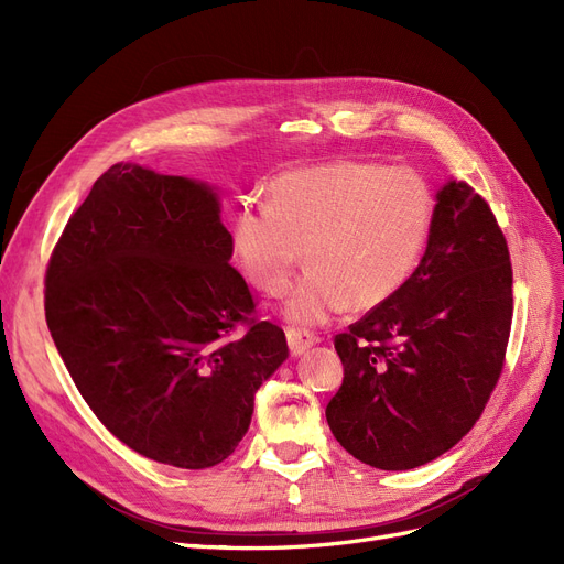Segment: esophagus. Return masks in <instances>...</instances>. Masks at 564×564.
<instances>
[{
  "label": "esophagus",
  "instance_id": "obj_1",
  "mask_svg": "<svg viewBox=\"0 0 564 564\" xmlns=\"http://www.w3.org/2000/svg\"><path fill=\"white\" fill-rule=\"evenodd\" d=\"M286 344H289V350H292V355H303L305 350L317 344V336L308 329L292 327V329H286Z\"/></svg>",
  "mask_w": 564,
  "mask_h": 564
}]
</instances>
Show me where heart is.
<instances>
[{
	"label": "heart",
	"instance_id": "1",
	"mask_svg": "<svg viewBox=\"0 0 564 564\" xmlns=\"http://www.w3.org/2000/svg\"><path fill=\"white\" fill-rule=\"evenodd\" d=\"M435 197L412 166L338 160L286 172L270 202H245L230 226L242 275L284 296L305 249L308 275L286 315L319 324L340 311H371L412 280L431 240Z\"/></svg>",
	"mask_w": 564,
	"mask_h": 564
}]
</instances>
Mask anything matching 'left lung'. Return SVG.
Returning <instances> with one entry per match:
<instances>
[{"label": "left lung", "instance_id": "1", "mask_svg": "<svg viewBox=\"0 0 564 564\" xmlns=\"http://www.w3.org/2000/svg\"><path fill=\"white\" fill-rule=\"evenodd\" d=\"M510 319L513 268L497 216L466 181H449L412 280L334 338L344 383L327 423L340 447L381 470L449 452L497 388Z\"/></svg>", "mask_w": 564, "mask_h": 564}]
</instances>
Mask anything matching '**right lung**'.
I'll return each instance as SVG.
<instances>
[{
	"mask_svg": "<svg viewBox=\"0 0 564 564\" xmlns=\"http://www.w3.org/2000/svg\"><path fill=\"white\" fill-rule=\"evenodd\" d=\"M230 256L207 183L112 164L46 265V324L84 402L166 466L226 460L289 355Z\"/></svg>",
	"mask_w": 564,
	"mask_h": 564,
	"instance_id": "add662e5",
	"label": "right lung"
}]
</instances>
